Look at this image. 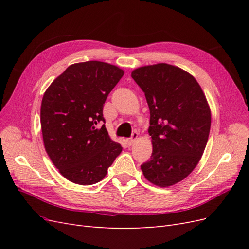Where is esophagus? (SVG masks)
Returning <instances> with one entry per match:
<instances>
[{"label":"esophagus","instance_id":"1","mask_svg":"<svg viewBox=\"0 0 249 249\" xmlns=\"http://www.w3.org/2000/svg\"><path fill=\"white\" fill-rule=\"evenodd\" d=\"M137 137H138V134L136 133V132H134L133 134H132V137L131 138H127L126 139V143H127V145H132L133 143L136 141V139H137Z\"/></svg>","mask_w":249,"mask_h":249}]
</instances>
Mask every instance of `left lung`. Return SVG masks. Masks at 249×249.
Here are the masks:
<instances>
[{
    "label": "left lung",
    "mask_w": 249,
    "mask_h": 249,
    "mask_svg": "<svg viewBox=\"0 0 249 249\" xmlns=\"http://www.w3.org/2000/svg\"><path fill=\"white\" fill-rule=\"evenodd\" d=\"M132 78L150 113L153 153L142 172L154 185H175L190 175L206 148L211 127L207 99L190 73L170 64L139 67Z\"/></svg>",
    "instance_id": "left-lung-1"
}]
</instances>
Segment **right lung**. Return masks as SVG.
Masks as SVG:
<instances>
[{
    "label": "right lung",
    "mask_w": 249,
    "mask_h": 249,
    "mask_svg": "<svg viewBox=\"0 0 249 249\" xmlns=\"http://www.w3.org/2000/svg\"><path fill=\"white\" fill-rule=\"evenodd\" d=\"M124 76L101 61L72 64L44 92L40 123L44 147L56 168L72 183L102 180L122 153L105 126L104 104Z\"/></svg>",
    "instance_id": "obj_1"
}]
</instances>
